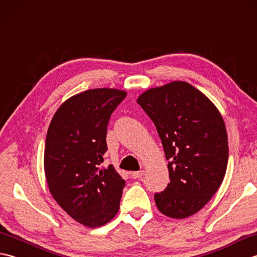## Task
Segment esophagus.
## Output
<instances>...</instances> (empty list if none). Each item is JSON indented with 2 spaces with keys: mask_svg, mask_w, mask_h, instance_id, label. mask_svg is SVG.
I'll return each mask as SVG.
<instances>
[{
  "mask_svg": "<svg viewBox=\"0 0 257 257\" xmlns=\"http://www.w3.org/2000/svg\"><path fill=\"white\" fill-rule=\"evenodd\" d=\"M145 174V171L144 170H140V171H135V172H132V178L133 179H141L144 177Z\"/></svg>",
  "mask_w": 257,
  "mask_h": 257,
  "instance_id": "34e87169",
  "label": "esophagus"
}]
</instances>
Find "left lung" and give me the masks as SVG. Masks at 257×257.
Wrapping results in <instances>:
<instances>
[{"label": "left lung", "mask_w": 257, "mask_h": 257, "mask_svg": "<svg viewBox=\"0 0 257 257\" xmlns=\"http://www.w3.org/2000/svg\"><path fill=\"white\" fill-rule=\"evenodd\" d=\"M137 102L154 121L169 169L165 191L156 205L171 219L195 214L224 179L228 141L219 109L187 81L176 80L141 94Z\"/></svg>", "instance_id": "8db88e82"}]
</instances>
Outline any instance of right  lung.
I'll return each mask as SVG.
<instances>
[{
    "label": "right lung",
    "instance_id": "add662e5",
    "mask_svg": "<svg viewBox=\"0 0 257 257\" xmlns=\"http://www.w3.org/2000/svg\"><path fill=\"white\" fill-rule=\"evenodd\" d=\"M127 92L88 89L65 100L47 130L44 170L59 206L87 227H99L119 211L124 180L112 165L100 168L107 151L109 118Z\"/></svg>",
    "mask_w": 257,
    "mask_h": 257
}]
</instances>
